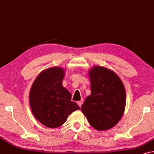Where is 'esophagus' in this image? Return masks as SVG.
Instances as JSON below:
<instances>
[{"label":"esophagus","instance_id":"1","mask_svg":"<svg viewBox=\"0 0 154 154\" xmlns=\"http://www.w3.org/2000/svg\"><path fill=\"white\" fill-rule=\"evenodd\" d=\"M82 103H83V100H81V101L77 102V104H78V106H79V107H81L82 105Z\"/></svg>","mask_w":154,"mask_h":154}]
</instances>
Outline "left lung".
Here are the masks:
<instances>
[{"instance_id": "obj_1", "label": "left lung", "mask_w": 154, "mask_h": 154, "mask_svg": "<svg viewBox=\"0 0 154 154\" xmlns=\"http://www.w3.org/2000/svg\"><path fill=\"white\" fill-rule=\"evenodd\" d=\"M91 93L81 110L89 124L98 131L113 128L124 113L126 93L121 79L113 71L94 66L89 71Z\"/></svg>"}]
</instances>
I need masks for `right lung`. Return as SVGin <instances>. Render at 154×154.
I'll return each instance as SVG.
<instances>
[{
    "mask_svg": "<svg viewBox=\"0 0 154 154\" xmlns=\"http://www.w3.org/2000/svg\"><path fill=\"white\" fill-rule=\"evenodd\" d=\"M65 70L53 67L42 71L31 87L29 104L34 116L47 128H56L63 125L73 111L79 110L72 95L63 87Z\"/></svg>",
    "mask_w": 154,
    "mask_h": 154,
    "instance_id": "1",
    "label": "right lung"
}]
</instances>
